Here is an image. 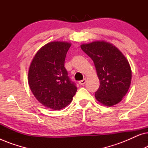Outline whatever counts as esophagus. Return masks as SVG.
<instances>
[{"label":"esophagus","mask_w":148,"mask_h":148,"mask_svg":"<svg viewBox=\"0 0 148 148\" xmlns=\"http://www.w3.org/2000/svg\"><path fill=\"white\" fill-rule=\"evenodd\" d=\"M86 79H84L83 80L79 82V84L81 85V86H84V85L86 84Z\"/></svg>","instance_id":"34e87169"}]
</instances>
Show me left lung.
<instances>
[{"label":"left lung","mask_w":148,"mask_h":148,"mask_svg":"<svg viewBox=\"0 0 148 148\" xmlns=\"http://www.w3.org/2000/svg\"><path fill=\"white\" fill-rule=\"evenodd\" d=\"M81 48L94 61L100 80L96 100L106 106L118 104L131 85L132 73L128 60L116 46L105 41L84 44Z\"/></svg>","instance_id":"1"}]
</instances>
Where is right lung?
<instances>
[{"label":"right lung","mask_w":148,"mask_h":148,"mask_svg":"<svg viewBox=\"0 0 148 148\" xmlns=\"http://www.w3.org/2000/svg\"><path fill=\"white\" fill-rule=\"evenodd\" d=\"M71 45L58 41L46 44L35 54L28 71V84L34 96L54 110L69 104L77 90L64 66Z\"/></svg>","instance_id":"add662e5"}]
</instances>
